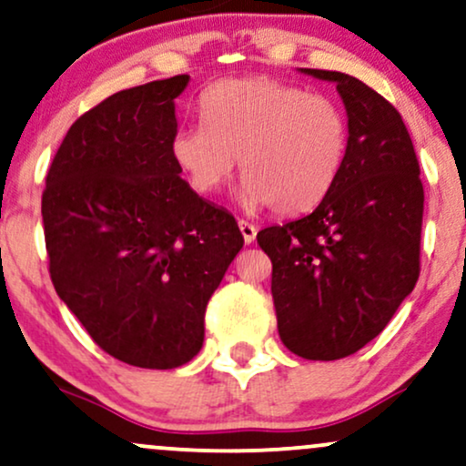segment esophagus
<instances>
[{"label":"esophagus","mask_w":466,"mask_h":466,"mask_svg":"<svg viewBox=\"0 0 466 466\" xmlns=\"http://www.w3.org/2000/svg\"><path fill=\"white\" fill-rule=\"evenodd\" d=\"M238 228H240V234H243L245 243L251 245L253 240H256V234H258V228L253 226L249 221H238Z\"/></svg>","instance_id":"1"}]
</instances>
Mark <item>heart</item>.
<instances>
[{
	"label": "heart",
	"mask_w": 466,
	"mask_h": 466,
	"mask_svg": "<svg viewBox=\"0 0 466 466\" xmlns=\"http://www.w3.org/2000/svg\"><path fill=\"white\" fill-rule=\"evenodd\" d=\"M204 125L172 139L174 161L198 193H215L237 169L245 206L292 215L314 208L338 180L349 144L339 105L275 79L221 81L204 92Z\"/></svg>",
	"instance_id": "obj_1"
}]
</instances>
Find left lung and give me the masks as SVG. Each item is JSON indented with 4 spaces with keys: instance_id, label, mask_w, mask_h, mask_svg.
I'll use <instances>...</instances> for the list:
<instances>
[{
    "instance_id": "1",
    "label": "left lung",
    "mask_w": 466,
    "mask_h": 466,
    "mask_svg": "<svg viewBox=\"0 0 466 466\" xmlns=\"http://www.w3.org/2000/svg\"><path fill=\"white\" fill-rule=\"evenodd\" d=\"M301 73L331 81L344 103V165L309 215L264 228L258 243L273 262L284 346L311 361H335L374 339L413 292L423 187L413 141L390 101L338 70Z\"/></svg>"
}]
</instances>
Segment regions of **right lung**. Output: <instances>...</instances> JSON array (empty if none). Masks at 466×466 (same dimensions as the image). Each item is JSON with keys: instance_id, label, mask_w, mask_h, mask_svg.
I'll use <instances>...</instances> for the list:
<instances>
[{"instance_id": "add662e5", "label": "right lung", "mask_w": 466, "mask_h": 466, "mask_svg": "<svg viewBox=\"0 0 466 466\" xmlns=\"http://www.w3.org/2000/svg\"><path fill=\"white\" fill-rule=\"evenodd\" d=\"M189 75L116 92L68 128L43 223L57 297L105 352L174 370L204 344V311L243 249L226 208L182 180L176 98Z\"/></svg>"}]
</instances>
